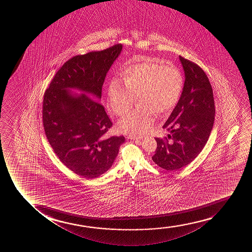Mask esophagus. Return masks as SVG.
<instances>
[{"mask_svg":"<svg viewBox=\"0 0 252 252\" xmlns=\"http://www.w3.org/2000/svg\"><path fill=\"white\" fill-rule=\"evenodd\" d=\"M128 139H131V140H136V141H138V140H140L141 138H135V137H130V136H128Z\"/></svg>","mask_w":252,"mask_h":252,"instance_id":"obj_1","label":"esophagus"}]
</instances>
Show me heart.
Wrapping results in <instances>:
<instances>
[{"label": "heart", "mask_w": 252, "mask_h": 252, "mask_svg": "<svg viewBox=\"0 0 252 252\" xmlns=\"http://www.w3.org/2000/svg\"><path fill=\"white\" fill-rule=\"evenodd\" d=\"M122 79L113 78L107 88V104L117 115L126 114L137 97L139 108L121 118L120 131L139 137L152 127L155 116L172 110L179 100L183 88V76L174 65H163L152 58L139 59L125 68Z\"/></svg>", "instance_id": "obj_1"}]
</instances>
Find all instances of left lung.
Returning a JSON list of instances; mask_svg holds the SVG:
<instances>
[{"label": "left lung", "mask_w": 252, "mask_h": 252, "mask_svg": "<svg viewBox=\"0 0 252 252\" xmlns=\"http://www.w3.org/2000/svg\"><path fill=\"white\" fill-rule=\"evenodd\" d=\"M185 81L176 107L162 127L171 133L169 143L155 138L158 147L152 160L166 170H178L189 164L207 144L215 115L214 93L200 66L179 56Z\"/></svg>", "instance_id": "obj_1"}]
</instances>
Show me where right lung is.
I'll return each mask as SVG.
<instances>
[{"label": "right lung", "instance_id": "add662e5", "mask_svg": "<svg viewBox=\"0 0 252 252\" xmlns=\"http://www.w3.org/2000/svg\"><path fill=\"white\" fill-rule=\"evenodd\" d=\"M121 52L122 45H116L69 59L44 95L43 124L50 145L67 168L87 179L107 172L125 142L123 136L105 138L113 124L99 103L107 73Z\"/></svg>", "mask_w": 252, "mask_h": 252}]
</instances>
